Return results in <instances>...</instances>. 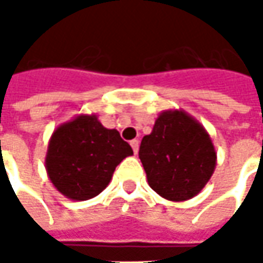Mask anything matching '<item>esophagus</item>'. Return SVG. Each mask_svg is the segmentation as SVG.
<instances>
[{
  "instance_id": "obj_1",
  "label": "esophagus",
  "mask_w": 263,
  "mask_h": 263,
  "mask_svg": "<svg viewBox=\"0 0 263 263\" xmlns=\"http://www.w3.org/2000/svg\"><path fill=\"white\" fill-rule=\"evenodd\" d=\"M130 146L133 147V152L137 154V152H139V140H137V139H133V140L130 142Z\"/></svg>"
}]
</instances>
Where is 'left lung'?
<instances>
[{
	"label": "left lung",
	"mask_w": 263,
	"mask_h": 263,
	"mask_svg": "<svg viewBox=\"0 0 263 263\" xmlns=\"http://www.w3.org/2000/svg\"><path fill=\"white\" fill-rule=\"evenodd\" d=\"M139 158L151 189L173 202L196 196L217 165L211 136L183 109H168L158 116L152 133L142 139Z\"/></svg>",
	"instance_id": "left-lung-1"
}]
</instances>
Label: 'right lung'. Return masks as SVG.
<instances>
[{"label": "right lung", "instance_id": "add662e5", "mask_svg": "<svg viewBox=\"0 0 263 263\" xmlns=\"http://www.w3.org/2000/svg\"><path fill=\"white\" fill-rule=\"evenodd\" d=\"M133 149L95 114H80L58 126L48 143L45 168L51 183L71 200H87L105 189L116 167Z\"/></svg>", "mask_w": 263, "mask_h": 263}]
</instances>
